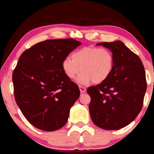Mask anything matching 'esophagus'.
I'll list each match as a JSON object with an SVG mask.
<instances>
[{"label":"esophagus","mask_w":154,"mask_h":154,"mask_svg":"<svg viewBox=\"0 0 154 154\" xmlns=\"http://www.w3.org/2000/svg\"><path fill=\"white\" fill-rule=\"evenodd\" d=\"M79 89H80L81 93H82V94L85 93V92L86 91V88H85V87L82 86V85H79Z\"/></svg>","instance_id":"34e87169"}]
</instances>
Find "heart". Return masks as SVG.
Wrapping results in <instances>:
<instances>
[{
    "label": "heart",
    "mask_w": 154,
    "mask_h": 154,
    "mask_svg": "<svg viewBox=\"0 0 154 154\" xmlns=\"http://www.w3.org/2000/svg\"><path fill=\"white\" fill-rule=\"evenodd\" d=\"M61 67L65 76L72 79L77 77L80 84L93 82L96 84L103 83L111 75L114 68V57L110 50L96 46H86L72 53L71 58L66 57L62 61Z\"/></svg>",
    "instance_id": "heart-1"
}]
</instances>
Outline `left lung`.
Masks as SVG:
<instances>
[{"label":"left lung","mask_w":154,"mask_h":154,"mask_svg":"<svg viewBox=\"0 0 154 154\" xmlns=\"http://www.w3.org/2000/svg\"><path fill=\"white\" fill-rule=\"evenodd\" d=\"M97 45L111 50L114 68L105 82L87 89L91 97L89 113L98 127L120 129L133 122L143 107L147 89L145 69L140 58L121 41Z\"/></svg>","instance_id":"left-lung-1"}]
</instances>
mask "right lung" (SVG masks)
Masks as SVG:
<instances>
[{
  "instance_id": "right-lung-1",
  "label": "right lung",
  "mask_w": 154,
  "mask_h": 154,
  "mask_svg": "<svg viewBox=\"0 0 154 154\" xmlns=\"http://www.w3.org/2000/svg\"><path fill=\"white\" fill-rule=\"evenodd\" d=\"M81 44L72 38L48 40L19 57L13 72L14 96L24 116L39 129L58 130L68 121L80 91L64 74L61 63Z\"/></svg>"
}]
</instances>
